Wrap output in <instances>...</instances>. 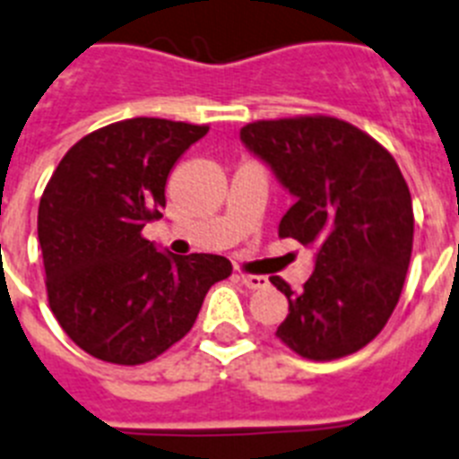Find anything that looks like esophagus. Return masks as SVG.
Listing matches in <instances>:
<instances>
[{
	"instance_id": "esophagus-1",
	"label": "esophagus",
	"mask_w": 459,
	"mask_h": 459,
	"mask_svg": "<svg viewBox=\"0 0 459 459\" xmlns=\"http://www.w3.org/2000/svg\"><path fill=\"white\" fill-rule=\"evenodd\" d=\"M240 281L247 286V289H252V290L265 289V286H268V277H263V274H242Z\"/></svg>"
}]
</instances>
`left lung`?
Returning <instances> with one entry per match:
<instances>
[{"instance_id": "8db88e82", "label": "left lung", "mask_w": 459, "mask_h": 459, "mask_svg": "<svg viewBox=\"0 0 459 459\" xmlns=\"http://www.w3.org/2000/svg\"><path fill=\"white\" fill-rule=\"evenodd\" d=\"M240 138L296 196L279 235L318 249L302 290L270 279L289 298L277 337L307 360L356 353L388 324L411 261L413 207L400 166L330 115L258 119Z\"/></svg>"}]
</instances>
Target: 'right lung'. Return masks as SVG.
Masks as SVG:
<instances>
[{"label":"right lung","mask_w":459,"mask_h":459,"mask_svg":"<svg viewBox=\"0 0 459 459\" xmlns=\"http://www.w3.org/2000/svg\"><path fill=\"white\" fill-rule=\"evenodd\" d=\"M207 125L122 119L64 154L39 203L48 305L85 353L143 365L180 342L210 286L233 273L217 254L170 256L143 238L161 217L175 161Z\"/></svg>","instance_id":"add662e5"}]
</instances>
